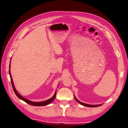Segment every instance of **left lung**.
I'll use <instances>...</instances> for the list:
<instances>
[{
    "label": "left lung",
    "mask_w": 128,
    "mask_h": 128,
    "mask_svg": "<svg viewBox=\"0 0 128 128\" xmlns=\"http://www.w3.org/2000/svg\"><path fill=\"white\" fill-rule=\"evenodd\" d=\"M75 96V98L76 100V101H77V102H78V103H80V104H82V105H83V106H86V107H98V106H101V104H97V105H92V104H85V103L82 102H80L78 100H77V99L76 98L75 96Z\"/></svg>",
    "instance_id": "8db88e82"
}]
</instances>
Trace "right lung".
<instances>
[{
    "label": "right lung",
    "instance_id": "add662e5",
    "mask_svg": "<svg viewBox=\"0 0 128 128\" xmlns=\"http://www.w3.org/2000/svg\"><path fill=\"white\" fill-rule=\"evenodd\" d=\"M10 67L9 68H10ZM9 74H10V80H11V83H12V87H13V90L15 92V94L16 95V96H18V97L19 98L21 99L22 100H23V101L25 102L26 103L28 104H31V105H33V106H46V105H48V104H50L51 102H52L54 100L55 98H56V91L55 92L54 94V96H52V97L51 98H50V99L48 100H46V101H44V102H32V101H30V100H28L26 99L25 98L23 97L22 96H21L20 94H18V93L17 92V91L16 90V89H15V86H14V83H13V80H12V76H11V74H10V70H9Z\"/></svg>",
    "mask_w": 128,
    "mask_h": 128
}]
</instances>
